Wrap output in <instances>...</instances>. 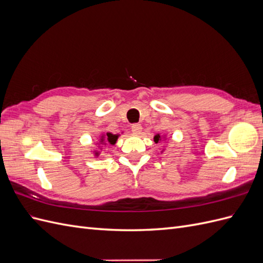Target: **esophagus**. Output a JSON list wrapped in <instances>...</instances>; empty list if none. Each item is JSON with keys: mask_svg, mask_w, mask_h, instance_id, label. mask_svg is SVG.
Listing matches in <instances>:
<instances>
[{"mask_svg": "<svg viewBox=\"0 0 263 263\" xmlns=\"http://www.w3.org/2000/svg\"><path fill=\"white\" fill-rule=\"evenodd\" d=\"M141 129H142V127L140 124H133L132 125V132L134 134H140Z\"/></svg>", "mask_w": 263, "mask_h": 263, "instance_id": "34e87169", "label": "esophagus"}]
</instances>
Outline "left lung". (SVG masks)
<instances>
[{
	"label": "left lung",
	"mask_w": 263,
	"mask_h": 263,
	"mask_svg": "<svg viewBox=\"0 0 263 263\" xmlns=\"http://www.w3.org/2000/svg\"><path fill=\"white\" fill-rule=\"evenodd\" d=\"M154 139H155V142H158L159 140H160V135H156Z\"/></svg>",
	"instance_id": "1"
}]
</instances>
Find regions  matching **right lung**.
<instances>
[{
  "label": "right lung",
  "instance_id": "obj_1",
  "mask_svg": "<svg viewBox=\"0 0 263 263\" xmlns=\"http://www.w3.org/2000/svg\"><path fill=\"white\" fill-rule=\"evenodd\" d=\"M117 138H118L117 135H113L110 133H107L105 137H102L100 144H106V142H109L110 145H115Z\"/></svg>",
  "mask_w": 263,
  "mask_h": 263
}]
</instances>
